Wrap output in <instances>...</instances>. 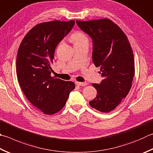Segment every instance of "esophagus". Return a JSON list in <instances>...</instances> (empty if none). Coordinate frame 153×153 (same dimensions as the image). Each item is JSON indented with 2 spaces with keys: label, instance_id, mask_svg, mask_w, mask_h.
Returning <instances> with one entry per match:
<instances>
[{
  "label": "esophagus",
  "instance_id": "1",
  "mask_svg": "<svg viewBox=\"0 0 153 153\" xmlns=\"http://www.w3.org/2000/svg\"><path fill=\"white\" fill-rule=\"evenodd\" d=\"M76 84L78 86H86V85H87V82H76Z\"/></svg>",
  "mask_w": 153,
  "mask_h": 153
}]
</instances>
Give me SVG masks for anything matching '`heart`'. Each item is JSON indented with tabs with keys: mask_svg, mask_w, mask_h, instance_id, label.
Returning a JSON list of instances; mask_svg holds the SVG:
<instances>
[{
	"mask_svg": "<svg viewBox=\"0 0 153 153\" xmlns=\"http://www.w3.org/2000/svg\"><path fill=\"white\" fill-rule=\"evenodd\" d=\"M71 39L74 42V45L82 42H88V37L81 31H75L71 34Z\"/></svg>",
	"mask_w": 153,
	"mask_h": 153,
	"instance_id": "1",
	"label": "heart"
}]
</instances>
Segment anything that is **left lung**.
Returning <instances> with one entry per match:
<instances>
[{
  "mask_svg": "<svg viewBox=\"0 0 153 153\" xmlns=\"http://www.w3.org/2000/svg\"><path fill=\"white\" fill-rule=\"evenodd\" d=\"M76 22L93 40V61L100 67L104 78L100 84H92L97 95L89 105L100 112H111L127 96L132 86L134 60L130 42L121 28L108 19Z\"/></svg>",
  "mask_w": 153,
  "mask_h": 153,
  "instance_id": "1",
  "label": "left lung"
}]
</instances>
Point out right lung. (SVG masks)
<instances>
[{
    "label": "right lung",
    "instance_id": "1",
    "mask_svg": "<svg viewBox=\"0 0 153 153\" xmlns=\"http://www.w3.org/2000/svg\"><path fill=\"white\" fill-rule=\"evenodd\" d=\"M74 23V20L40 23L28 32L19 46L16 63L19 83L30 103L45 114L61 110L75 88L73 82L51 76L56 46Z\"/></svg>",
    "mask_w": 153,
    "mask_h": 153
}]
</instances>
